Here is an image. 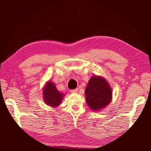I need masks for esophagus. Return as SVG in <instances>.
I'll list each match as a JSON object with an SVG mask.
<instances>
[{"label":"esophagus","instance_id":"34e87169","mask_svg":"<svg viewBox=\"0 0 151 151\" xmlns=\"http://www.w3.org/2000/svg\"><path fill=\"white\" fill-rule=\"evenodd\" d=\"M77 92H78V89L77 88L73 89V90L70 91V93H77Z\"/></svg>","mask_w":151,"mask_h":151}]
</instances>
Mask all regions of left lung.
Segmentation results:
<instances>
[{"label": "left lung", "instance_id": "left-lung-1", "mask_svg": "<svg viewBox=\"0 0 151 151\" xmlns=\"http://www.w3.org/2000/svg\"><path fill=\"white\" fill-rule=\"evenodd\" d=\"M85 93L86 103L94 111H101L112 101L111 86L106 79L101 76H92L88 81Z\"/></svg>", "mask_w": 151, "mask_h": 151}]
</instances>
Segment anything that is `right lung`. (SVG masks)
Masks as SVG:
<instances>
[{"label": "right lung", "instance_id": "right-lung-1", "mask_svg": "<svg viewBox=\"0 0 151 151\" xmlns=\"http://www.w3.org/2000/svg\"><path fill=\"white\" fill-rule=\"evenodd\" d=\"M42 96L45 103L51 107H57L62 103L65 94L57 90L54 83L48 81L43 87Z\"/></svg>", "mask_w": 151, "mask_h": 151}]
</instances>
